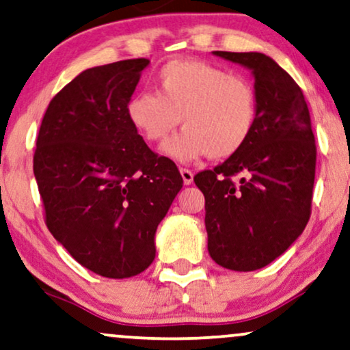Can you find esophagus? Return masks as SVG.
Returning a JSON list of instances; mask_svg holds the SVG:
<instances>
[{
	"label": "esophagus",
	"mask_w": 350,
	"mask_h": 350,
	"mask_svg": "<svg viewBox=\"0 0 350 350\" xmlns=\"http://www.w3.org/2000/svg\"><path fill=\"white\" fill-rule=\"evenodd\" d=\"M179 171H180V176H183L184 184H185V185L192 184V180H193V174H192V171H190V170H185V167H180Z\"/></svg>",
	"instance_id": "esophagus-1"
}]
</instances>
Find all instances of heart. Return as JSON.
<instances>
[{
	"mask_svg": "<svg viewBox=\"0 0 350 350\" xmlns=\"http://www.w3.org/2000/svg\"><path fill=\"white\" fill-rule=\"evenodd\" d=\"M157 94L140 92L127 118L150 144L185 129L163 150L180 163L206 157L224 160L249 142L258 116V96L249 79L205 61H171L158 70Z\"/></svg>",
	"mask_w": 350,
	"mask_h": 350,
	"instance_id": "obj_1",
	"label": "heart"
}]
</instances>
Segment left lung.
Here are the masks:
<instances>
[{
	"mask_svg": "<svg viewBox=\"0 0 350 350\" xmlns=\"http://www.w3.org/2000/svg\"><path fill=\"white\" fill-rule=\"evenodd\" d=\"M215 55L252 69L258 116L245 147L193 183L205 196L211 258L232 271H254L284 254L310 219L315 135L302 88L271 57Z\"/></svg>",
	"mask_w": 350,
	"mask_h": 350,
	"instance_id": "obj_1",
	"label": "left lung"
}]
</instances>
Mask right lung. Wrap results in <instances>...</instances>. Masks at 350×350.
<instances>
[{"instance_id":"right-lung-1","label":"right lung","mask_w":350,"mask_h":350,"mask_svg":"<svg viewBox=\"0 0 350 350\" xmlns=\"http://www.w3.org/2000/svg\"><path fill=\"white\" fill-rule=\"evenodd\" d=\"M145 57L83 70L48 105L33 174L53 237L100 276L131 278L154 258V232L183 189L127 118Z\"/></svg>"}]
</instances>
